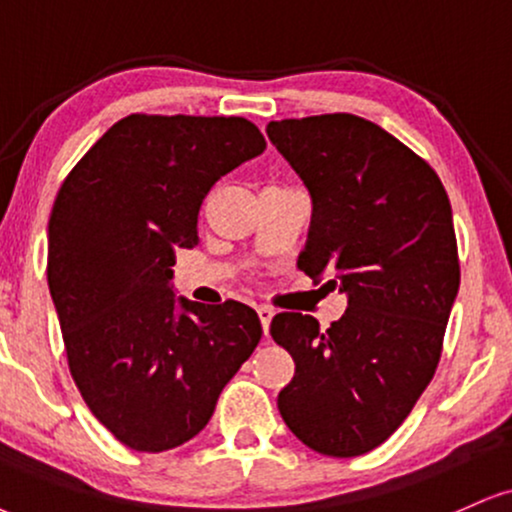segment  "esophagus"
I'll list each match as a JSON object with an SVG mask.
<instances>
[{
  "instance_id": "esophagus-1",
  "label": "esophagus",
  "mask_w": 512,
  "mask_h": 512,
  "mask_svg": "<svg viewBox=\"0 0 512 512\" xmlns=\"http://www.w3.org/2000/svg\"><path fill=\"white\" fill-rule=\"evenodd\" d=\"M256 313H258V320H261V325H263V332L268 334V330H270V320H273V311H270L268 306H258Z\"/></svg>"
}]
</instances>
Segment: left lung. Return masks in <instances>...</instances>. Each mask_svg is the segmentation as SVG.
<instances>
[{"label":"left lung","instance_id":"obj_1","mask_svg":"<svg viewBox=\"0 0 512 512\" xmlns=\"http://www.w3.org/2000/svg\"><path fill=\"white\" fill-rule=\"evenodd\" d=\"M268 137L311 192L299 268L346 294L342 320L277 313L270 334L292 353L277 394L308 449L363 456L408 418L439 365L460 285L449 194L439 175L380 125L351 116L270 121Z\"/></svg>","mask_w":512,"mask_h":512}]
</instances>
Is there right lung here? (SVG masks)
I'll use <instances>...</instances> for the list:
<instances>
[{
  "instance_id": "right-lung-1",
  "label": "right lung",
  "mask_w": 512,
  "mask_h": 512,
  "mask_svg": "<svg viewBox=\"0 0 512 512\" xmlns=\"http://www.w3.org/2000/svg\"><path fill=\"white\" fill-rule=\"evenodd\" d=\"M266 140L239 116L132 113L63 180L47 282L68 368L92 415L128 449L161 453L204 430L261 342L254 308L175 299V251L199 244L208 189Z\"/></svg>"
}]
</instances>
